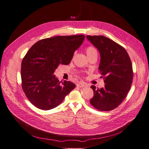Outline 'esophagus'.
Listing matches in <instances>:
<instances>
[{
    "label": "esophagus",
    "instance_id": "obj_1",
    "mask_svg": "<svg viewBox=\"0 0 149 149\" xmlns=\"http://www.w3.org/2000/svg\"><path fill=\"white\" fill-rule=\"evenodd\" d=\"M87 86V84L85 82H81L78 83V84H77V87H79V88H83L84 87V86Z\"/></svg>",
    "mask_w": 149,
    "mask_h": 149
}]
</instances>
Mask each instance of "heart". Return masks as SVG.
<instances>
[{
  "label": "heart",
  "instance_id": "1",
  "mask_svg": "<svg viewBox=\"0 0 149 149\" xmlns=\"http://www.w3.org/2000/svg\"><path fill=\"white\" fill-rule=\"evenodd\" d=\"M86 54H87L88 57L94 56V55H96V56H97L98 54L97 50H96V49L94 46H88L86 48Z\"/></svg>",
  "mask_w": 149,
  "mask_h": 149
}]
</instances>
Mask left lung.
I'll return each mask as SVG.
<instances>
[{
  "label": "left lung",
  "mask_w": 149,
  "mask_h": 149,
  "mask_svg": "<svg viewBox=\"0 0 149 149\" xmlns=\"http://www.w3.org/2000/svg\"><path fill=\"white\" fill-rule=\"evenodd\" d=\"M86 37L100 54L98 70L105 83L100 89L91 86L94 96L90 103L101 111H110L123 102L130 91L133 77L132 63L126 49L112 40L102 36Z\"/></svg>",
  "instance_id": "1"
}]
</instances>
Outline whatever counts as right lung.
I'll return each mask as SVG.
<instances>
[{
    "mask_svg": "<svg viewBox=\"0 0 149 149\" xmlns=\"http://www.w3.org/2000/svg\"><path fill=\"white\" fill-rule=\"evenodd\" d=\"M84 38V35L55 36L30 47L22 62L21 77L23 90L34 106L44 110L54 109L75 88L73 82H60L53 74L60 65L70 63Z\"/></svg>",
    "mask_w": 149,
    "mask_h": 149,
    "instance_id": "1",
    "label": "right lung"
}]
</instances>
